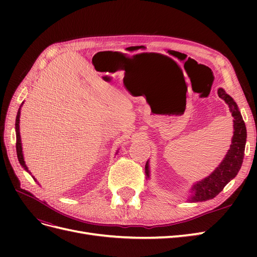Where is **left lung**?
I'll return each instance as SVG.
<instances>
[{"instance_id":"left-lung-1","label":"left lung","mask_w":257,"mask_h":257,"mask_svg":"<svg viewBox=\"0 0 257 257\" xmlns=\"http://www.w3.org/2000/svg\"><path fill=\"white\" fill-rule=\"evenodd\" d=\"M219 96L225 100L229 107V111L234 116V136L226 157L223 160L214 172L207 177L204 180L197 182L193 186V196L192 201H206L214 198L219 194L224 186L226 185L232 178H235L241 168L244 157V147L246 142V128L238 107L228 94L225 93L223 89L217 91ZM146 174L149 177V170H148V163L146 164Z\"/></svg>"}]
</instances>
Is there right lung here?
<instances>
[{"mask_svg": "<svg viewBox=\"0 0 257 257\" xmlns=\"http://www.w3.org/2000/svg\"><path fill=\"white\" fill-rule=\"evenodd\" d=\"M19 118H20V108L18 110V113H17V116H16V137H17V141H16V150H17V157H18V160H19V163L21 164V166L25 168L27 172H29L28 170V167L26 166L25 164V161H23V155H22V147H21V141H20V133H19Z\"/></svg>", "mask_w": 257, "mask_h": 257, "instance_id": "1", "label": "right lung"}]
</instances>
